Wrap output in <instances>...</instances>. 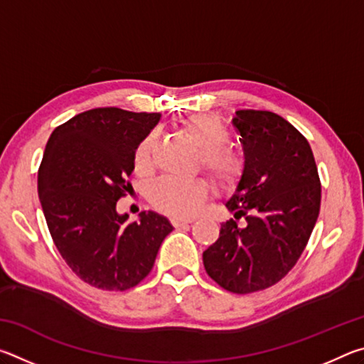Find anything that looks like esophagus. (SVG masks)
I'll return each mask as SVG.
<instances>
[{
    "label": "esophagus",
    "instance_id": "1",
    "mask_svg": "<svg viewBox=\"0 0 364 364\" xmlns=\"http://www.w3.org/2000/svg\"><path fill=\"white\" fill-rule=\"evenodd\" d=\"M171 223H173L175 228H184V226H189L191 223H193V220H173Z\"/></svg>",
    "mask_w": 364,
    "mask_h": 364
}]
</instances>
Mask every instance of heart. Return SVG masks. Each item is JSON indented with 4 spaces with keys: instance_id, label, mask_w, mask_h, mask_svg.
Masks as SVG:
<instances>
[{
    "instance_id": "heart-1",
    "label": "heart",
    "mask_w": 364,
    "mask_h": 364,
    "mask_svg": "<svg viewBox=\"0 0 364 364\" xmlns=\"http://www.w3.org/2000/svg\"><path fill=\"white\" fill-rule=\"evenodd\" d=\"M183 132L202 154V165L213 181L223 189H231L241 180L244 164L236 154L226 151L230 133L218 117L194 114L183 122ZM157 143V132L146 134L134 151V168L146 173L152 167V152ZM208 196L204 181L160 180L149 194L152 205L159 212L173 218H191L200 210Z\"/></svg>"
}]
</instances>
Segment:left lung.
<instances>
[{"label": "left lung", "mask_w": 364, "mask_h": 364, "mask_svg": "<svg viewBox=\"0 0 364 364\" xmlns=\"http://www.w3.org/2000/svg\"><path fill=\"white\" fill-rule=\"evenodd\" d=\"M232 125L244 170L225 205L247 223H221L202 260L226 291L250 294L276 284L297 263L316 225L321 184L310 144L281 115L237 110Z\"/></svg>", "instance_id": "obj_1"}]
</instances>
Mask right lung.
Wrapping results in <instances>:
<instances>
[{
    "mask_svg": "<svg viewBox=\"0 0 364 364\" xmlns=\"http://www.w3.org/2000/svg\"><path fill=\"white\" fill-rule=\"evenodd\" d=\"M160 114L91 109L58 127L38 170V197L59 254L80 279L104 291H127L151 273L173 226L164 215L136 221L117 212L130 193L134 151Z\"/></svg>",
    "mask_w": 364,
    "mask_h": 364,
    "instance_id": "obj_1",
    "label": "right lung"
}]
</instances>
